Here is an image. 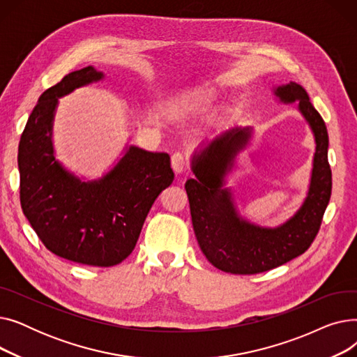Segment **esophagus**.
<instances>
[{
    "mask_svg": "<svg viewBox=\"0 0 357 357\" xmlns=\"http://www.w3.org/2000/svg\"><path fill=\"white\" fill-rule=\"evenodd\" d=\"M172 169L175 174H182L185 171V166H186V160L185 156L182 153H175L172 155Z\"/></svg>",
    "mask_w": 357,
    "mask_h": 357,
    "instance_id": "1",
    "label": "esophagus"
}]
</instances>
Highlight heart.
Wrapping results in <instances>:
<instances>
[{"instance_id": "b5f03b06", "label": "heart", "mask_w": 357, "mask_h": 357, "mask_svg": "<svg viewBox=\"0 0 357 357\" xmlns=\"http://www.w3.org/2000/svg\"><path fill=\"white\" fill-rule=\"evenodd\" d=\"M214 93L208 89L204 88H195L191 91H186L175 100V111L182 116L192 114V112H198L199 109H204L211 101Z\"/></svg>"}]
</instances>
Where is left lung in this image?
Returning <instances> with one entry per match:
<instances>
[{
  "label": "left lung",
  "instance_id": "obj_1",
  "mask_svg": "<svg viewBox=\"0 0 357 357\" xmlns=\"http://www.w3.org/2000/svg\"><path fill=\"white\" fill-rule=\"evenodd\" d=\"M280 104L296 102L310 126L315 152L307 195L296 213L276 227H264L238 211L227 175L253 136V127L236 126L198 147L191 156L195 178L185 183L198 245L210 264L222 272H266L303 255L315 238L331 197L328 133L307 91L296 82L273 86Z\"/></svg>",
  "mask_w": 357,
  "mask_h": 357
}]
</instances>
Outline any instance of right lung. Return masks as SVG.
I'll use <instances>...</instances> for the list:
<instances>
[{
	"instance_id": "right-lung-1",
	"label": "right lung",
	"mask_w": 357,
	"mask_h": 357,
	"mask_svg": "<svg viewBox=\"0 0 357 357\" xmlns=\"http://www.w3.org/2000/svg\"><path fill=\"white\" fill-rule=\"evenodd\" d=\"M104 78L86 66L42 93L18 144V171L23 213L43 245L77 264L108 268L133 252L150 208L175 175L167 153L133 144L108 172L89 181L56 158L53 121L59 98Z\"/></svg>"
}]
</instances>
